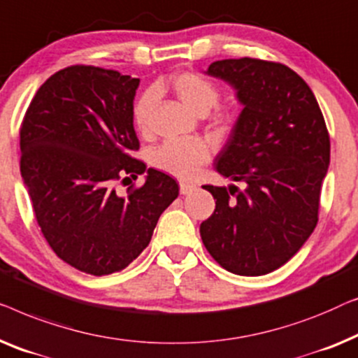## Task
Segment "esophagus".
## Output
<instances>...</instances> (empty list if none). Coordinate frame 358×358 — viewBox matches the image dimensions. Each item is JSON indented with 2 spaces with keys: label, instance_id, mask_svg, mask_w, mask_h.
I'll return each instance as SVG.
<instances>
[{
  "label": "esophagus",
  "instance_id": "1",
  "mask_svg": "<svg viewBox=\"0 0 358 358\" xmlns=\"http://www.w3.org/2000/svg\"><path fill=\"white\" fill-rule=\"evenodd\" d=\"M194 189V185H191V183H185V181H181L180 183V193L181 194H188V193H191V191Z\"/></svg>",
  "mask_w": 358,
  "mask_h": 358
}]
</instances>
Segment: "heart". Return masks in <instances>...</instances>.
Masks as SVG:
<instances>
[{
	"mask_svg": "<svg viewBox=\"0 0 358 358\" xmlns=\"http://www.w3.org/2000/svg\"><path fill=\"white\" fill-rule=\"evenodd\" d=\"M172 89L177 97L189 110L198 115H206L219 100V87L214 80L204 74L186 71L173 76ZM157 92L154 89L144 90L133 105V123L141 133H148L150 112ZM234 110L227 105H216L210 113V124L219 129H227L234 123ZM210 159L209 145L201 139H170L159 145L152 154V165L160 172L181 180L194 177L196 172Z\"/></svg>",
	"mask_w": 358,
	"mask_h": 358,
	"instance_id": "obj_1",
	"label": "heart"
}]
</instances>
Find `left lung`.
<instances>
[{
	"mask_svg": "<svg viewBox=\"0 0 358 358\" xmlns=\"http://www.w3.org/2000/svg\"><path fill=\"white\" fill-rule=\"evenodd\" d=\"M206 74L230 84L243 105L215 170L245 188L203 186L215 209L201 224V238L230 273H273L318 224L331 154L323 113L308 84L285 64L220 59Z\"/></svg>",
	"mask_w": 358,
	"mask_h": 358,
	"instance_id": "8db88e82",
	"label": "left lung"
}]
</instances>
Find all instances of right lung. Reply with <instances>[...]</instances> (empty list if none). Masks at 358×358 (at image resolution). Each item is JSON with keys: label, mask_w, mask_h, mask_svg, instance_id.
<instances>
[{"label": "right lung", "mask_w": 358, "mask_h": 358, "mask_svg": "<svg viewBox=\"0 0 358 358\" xmlns=\"http://www.w3.org/2000/svg\"><path fill=\"white\" fill-rule=\"evenodd\" d=\"M138 78L68 66L40 85L21 124V175L38 227L59 259L92 275L127 268L149 245L178 183L133 157Z\"/></svg>", "instance_id": "right-lung-1"}]
</instances>
